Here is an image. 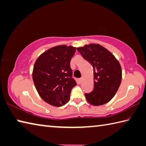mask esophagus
<instances>
[{"mask_svg":"<svg viewBox=\"0 0 146 146\" xmlns=\"http://www.w3.org/2000/svg\"><path fill=\"white\" fill-rule=\"evenodd\" d=\"M82 80H83V78H79V79H78V82H79V83L81 84L82 82Z\"/></svg>","mask_w":146,"mask_h":146,"instance_id":"obj_1","label":"esophagus"}]
</instances>
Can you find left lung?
<instances>
[{
    "mask_svg": "<svg viewBox=\"0 0 146 146\" xmlns=\"http://www.w3.org/2000/svg\"><path fill=\"white\" fill-rule=\"evenodd\" d=\"M76 50L93 68L94 88L92 92L85 93L87 102L94 106L110 102L121 82L122 71L119 61L100 44H90Z\"/></svg>",
    "mask_w": 146,
    "mask_h": 146,
    "instance_id": "8db88e82",
    "label": "left lung"
}]
</instances>
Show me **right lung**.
Segmentation results:
<instances>
[{
  "label": "right lung",
  "mask_w": 146,
  "mask_h": 146,
  "mask_svg": "<svg viewBox=\"0 0 146 146\" xmlns=\"http://www.w3.org/2000/svg\"><path fill=\"white\" fill-rule=\"evenodd\" d=\"M76 48L66 45L52 48L36 60L33 79L36 89L44 102L55 107L68 102L73 87L76 86L70 68Z\"/></svg>",
  "instance_id": "add662e5"
}]
</instances>
